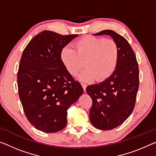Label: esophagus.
I'll use <instances>...</instances> for the list:
<instances>
[{"label":"esophagus","mask_w":156,"mask_h":156,"mask_svg":"<svg viewBox=\"0 0 156 156\" xmlns=\"http://www.w3.org/2000/svg\"><path fill=\"white\" fill-rule=\"evenodd\" d=\"M81 86H82L83 87V89L84 91H86V86H87V85L86 84V83H81Z\"/></svg>","instance_id":"1"}]
</instances>
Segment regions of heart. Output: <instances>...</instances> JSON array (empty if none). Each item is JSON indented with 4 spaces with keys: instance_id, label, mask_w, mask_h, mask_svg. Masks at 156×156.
I'll use <instances>...</instances> for the list:
<instances>
[{
    "instance_id": "b5f03b06",
    "label": "heart",
    "mask_w": 156,
    "mask_h": 156,
    "mask_svg": "<svg viewBox=\"0 0 156 156\" xmlns=\"http://www.w3.org/2000/svg\"><path fill=\"white\" fill-rule=\"evenodd\" d=\"M75 50L66 47L61 52V59L67 70L75 76L80 74V80L88 81L106 80L116 70L119 57V48L113 40L86 36L74 44ZM85 64H84V61Z\"/></svg>"
}]
</instances>
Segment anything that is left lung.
Returning <instances> with one entry per match:
<instances>
[{"mask_svg":"<svg viewBox=\"0 0 156 156\" xmlns=\"http://www.w3.org/2000/svg\"><path fill=\"white\" fill-rule=\"evenodd\" d=\"M102 35H110L118 44V64L110 77L88 86L86 92L93 102L89 114L92 125L100 130H109L121 125L133 112L140 73L135 52L126 38L112 30L94 34Z\"/></svg>","mask_w":156,"mask_h":156,"instance_id":"obj_1","label":"left lung"}]
</instances>
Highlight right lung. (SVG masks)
I'll use <instances>...</instances> for the list:
<instances>
[{"instance_id":"add662e5","label":"right lung","mask_w":156,"mask_h":156,"mask_svg":"<svg viewBox=\"0 0 156 156\" xmlns=\"http://www.w3.org/2000/svg\"><path fill=\"white\" fill-rule=\"evenodd\" d=\"M77 35L44 30L30 40L21 56L19 95L28 121L44 133L63 130L67 110L83 92L61 60L62 50Z\"/></svg>"}]
</instances>
